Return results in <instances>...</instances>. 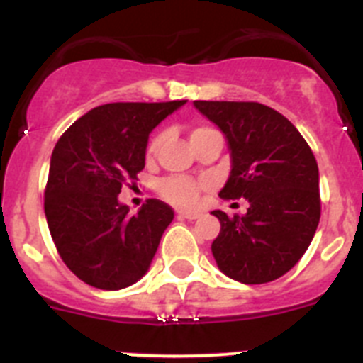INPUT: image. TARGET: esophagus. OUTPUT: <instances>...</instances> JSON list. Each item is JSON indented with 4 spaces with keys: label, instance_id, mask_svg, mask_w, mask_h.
I'll use <instances>...</instances> for the list:
<instances>
[{
    "label": "esophagus",
    "instance_id": "esophagus-1",
    "mask_svg": "<svg viewBox=\"0 0 363 363\" xmlns=\"http://www.w3.org/2000/svg\"><path fill=\"white\" fill-rule=\"evenodd\" d=\"M178 218H184V220H196V218H200V213H192V211H178Z\"/></svg>",
    "mask_w": 363,
    "mask_h": 363
}]
</instances>
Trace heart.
Returning a JSON list of instances; mask_svg holds the SVG:
<instances>
[{
    "instance_id": "b5f03b06",
    "label": "heart",
    "mask_w": 363,
    "mask_h": 363,
    "mask_svg": "<svg viewBox=\"0 0 363 363\" xmlns=\"http://www.w3.org/2000/svg\"><path fill=\"white\" fill-rule=\"evenodd\" d=\"M213 133H218V130H214L209 125H192L189 136H191V142H196L200 138ZM163 140H165V133H162V130L150 138L149 145H147V156L149 158H152L154 154L158 152L160 147L163 145ZM200 191L201 184L191 178H185V176H169V178L162 179L158 184L160 196L169 201V203L178 205V207H194L200 200Z\"/></svg>"
}]
</instances>
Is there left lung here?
<instances>
[{"mask_svg":"<svg viewBox=\"0 0 363 363\" xmlns=\"http://www.w3.org/2000/svg\"><path fill=\"white\" fill-rule=\"evenodd\" d=\"M225 134L230 174L223 200H249L243 216L213 211L221 229L213 256L223 274L242 284L284 277L307 251L320 221L318 163L285 116L256 101H194Z\"/></svg>","mask_w":363,"mask_h":363,"instance_id":"obj_1","label":"left lung"}]
</instances>
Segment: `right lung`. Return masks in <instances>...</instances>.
<instances>
[{
    "mask_svg": "<svg viewBox=\"0 0 363 363\" xmlns=\"http://www.w3.org/2000/svg\"><path fill=\"white\" fill-rule=\"evenodd\" d=\"M185 99L107 104L57 140L45 187V216L67 267L96 289L129 287L149 271L174 211L149 198L136 214L118 201L145 167L150 130Z\"/></svg>",
    "mask_w": 363,
    "mask_h": 363,
    "instance_id": "right-lung-1",
    "label": "right lung"
}]
</instances>
